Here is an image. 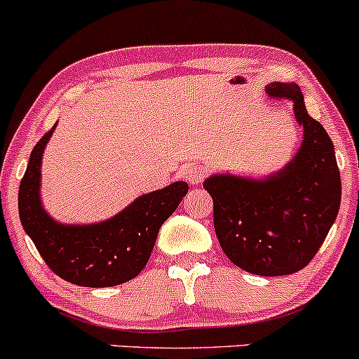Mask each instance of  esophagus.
I'll return each mask as SVG.
<instances>
[{
  "mask_svg": "<svg viewBox=\"0 0 359 359\" xmlns=\"http://www.w3.org/2000/svg\"><path fill=\"white\" fill-rule=\"evenodd\" d=\"M183 175L184 178L188 180V183L190 184H200L201 181L205 178V169L200 166V164H187V166L183 168Z\"/></svg>",
  "mask_w": 359,
  "mask_h": 359,
  "instance_id": "34e87169",
  "label": "esophagus"
}]
</instances>
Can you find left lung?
Listing matches in <instances>:
<instances>
[{"instance_id": "obj_1", "label": "left lung", "mask_w": 359, "mask_h": 359, "mask_svg": "<svg viewBox=\"0 0 359 359\" xmlns=\"http://www.w3.org/2000/svg\"><path fill=\"white\" fill-rule=\"evenodd\" d=\"M266 93L293 103L304 128L297 154L266 178L222 172L203 188L225 256L252 275L283 276L307 266L324 243L339 212L341 175L331 137L309 115L299 84L269 83Z\"/></svg>"}]
</instances>
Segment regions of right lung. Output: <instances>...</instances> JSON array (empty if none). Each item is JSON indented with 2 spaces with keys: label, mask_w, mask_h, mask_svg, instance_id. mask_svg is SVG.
Returning a JSON list of instances; mask_svg holds the SVG:
<instances>
[{
  "label": "right lung",
  "mask_w": 359,
  "mask_h": 359,
  "mask_svg": "<svg viewBox=\"0 0 359 359\" xmlns=\"http://www.w3.org/2000/svg\"><path fill=\"white\" fill-rule=\"evenodd\" d=\"M54 127L35 144L18 191L23 231L52 271L79 287L104 288L126 283L142 271L164 220L188 193L184 181L140 195L110 219L96 224H60L40 198V169Z\"/></svg>",
  "instance_id": "right-lung-1"
}]
</instances>
